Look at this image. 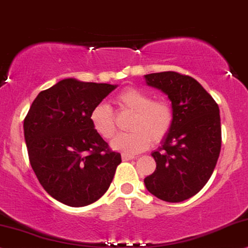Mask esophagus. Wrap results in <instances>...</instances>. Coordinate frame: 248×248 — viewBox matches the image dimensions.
I'll return each mask as SVG.
<instances>
[{
  "label": "esophagus",
  "mask_w": 248,
  "mask_h": 248,
  "mask_svg": "<svg viewBox=\"0 0 248 248\" xmlns=\"http://www.w3.org/2000/svg\"><path fill=\"white\" fill-rule=\"evenodd\" d=\"M122 158H123V161H130V160H133V158H136V157H134L133 155L122 154Z\"/></svg>",
  "instance_id": "obj_1"
}]
</instances>
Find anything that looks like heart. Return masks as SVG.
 <instances>
[{
  "label": "heart",
  "mask_w": 248,
  "mask_h": 248,
  "mask_svg": "<svg viewBox=\"0 0 248 248\" xmlns=\"http://www.w3.org/2000/svg\"><path fill=\"white\" fill-rule=\"evenodd\" d=\"M115 102L124 111L132 112L131 132L116 136L111 141L115 151L124 154H137L147 149L151 142H160L172 124V109L166 101H153L152 95L141 90L127 87L115 96ZM91 123L102 138L110 139L115 134V121L111 109L99 103L92 109Z\"/></svg>",
  "instance_id": "b5f03b06"
}]
</instances>
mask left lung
Returning a JSON list of instances; mask_svg holds the SVG:
<instances>
[{
	"instance_id": "left-lung-1",
	"label": "left lung",
	"mask_w": 248,
	"mask_h": 248,
	"mask_svg": "<svg viewBox=\"0 0 248 248\" xmlns=\"http://www.w3.org/2000/svg\"><path fill=\"white\" fill-rule=\"evenodd\" d=\"M148 86L171 101L172 124L152 153L156 169L143 179L153 195L168 202L193 197L212 176L221 152L217 103L199 82L173 71L143 76Z\"/></svg>"
}]
</instances>
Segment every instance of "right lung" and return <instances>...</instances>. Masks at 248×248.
<instances>
[{"label":"right lung","instance_id":"1","mask_svg":"<svg viewBox=\"0 0 248 248\" xmlns=\"http://www.w3.org/2000/svg\"><path fill=\"white\" fill-rule=\"evenodd\" d=\"M117 85L63 79L40 92L24 119L30 163L48 194L70 207L106 193L121 154L93 129L91 111Z\"/></svg>","mask_w":248,"mask_h":248}]
</instances>
